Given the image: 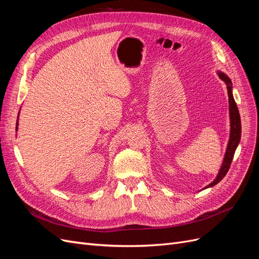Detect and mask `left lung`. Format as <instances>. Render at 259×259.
Returning <instances> with one entry per match:
<instances>
[{"mask_svg": "<svg viewBox=\"0 0 259 259\" xmlns=\"http://www.w3.org/2000/svg\"><path fill=\"white\" fill-rule=\"evenodd\" d=\"M219 77L226 83L227 85V90H228V97H229V112H230V139L228 143V147H227V151L225 154V159L223 162V165L221 167V170L214 180L213 183H210L206 188L208 187H213L216 184H218L221 180L226 176V174L228 173L229 167L231 165V162L233 159L234 152H236V149L240 143L241 139V119H240V113L238 110V107L236 101H234L233 95H232V83L230 79L227 76L225 73L219 72L218 73Z\"/></svg>", "mask_w": 259, "mask_h": 259, "instance_id": "obj_1", "label": "left lung"}]
</instances>
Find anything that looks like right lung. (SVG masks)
<instances>
[{"label":"right lung","instance_id":"add662e5","mask_svg":"<svg viewBox=\"0 0 259 259\" xmlns=\"http://www.w3.org/2000/svg\"><path fill=\"white\" fill-rule=\"evenodd\" d=\"M17 125H18V121H17ZM17 130V128H16Z\"/></svg>","mask_w":259,"mask_h":259}]
</instances>
